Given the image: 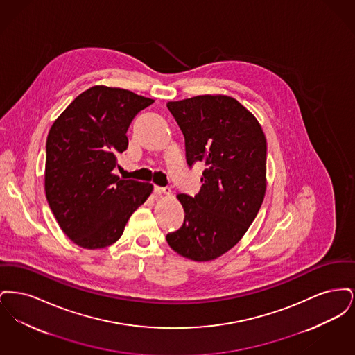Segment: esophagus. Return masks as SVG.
<instances>
[{"label":"esophagus","mask_w":355,"mask_h":355,"mask_svg":"<svg viewBox=\"0 0 355 355\" xmlns=\"http://www.w3.org/2000/svg\"><path fill=\"white\" fill-rule=\"evenodd\" d=\"M154 191H155V194H158V196H170L171 194V190H170L169 187H159V186H155L154 187Z\"/></svg>","instance_id":"esophagus-1"}]
</instances>
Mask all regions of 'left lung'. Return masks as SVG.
<instances>
[{"mask_svg": "<svg viewBox=\"0 0 355 355\" xmlns=\"http://www.w3.org/2000/svg\"><path fill=\"white\" fill-rule=\"evenodd\" d=\"M185 135L189 166L203 162L201 190L178 194L184 225L166 236L187 259L213 261L248 232L266 191V138L259 122L233 97L197 96L168 102Z\"/></svg>", "mask_w": 355, "mask_h": 355, "instance_id": "obj_1", "label": "left lung"}]
</instances>
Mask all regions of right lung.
<instances>
[{"instance_id":"obj_1","label":"right lung","mask_w":355,"mask_h":355,"mask_svg":"<svg viewBox=\"0 0 355 355\" xmlns=\"http://www.w3.org/2000/svg\"><path fill=\"white\" fill-rule=\"evenodd\" d=\"M154 100L130 90L93 86L51 125L46 139L45 193L62 232L84 249H102L152 194V184L113 174L126 132Z\"/></svg>"}]
</instances>
